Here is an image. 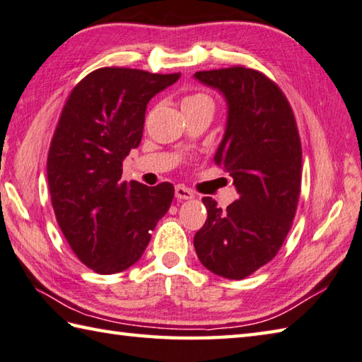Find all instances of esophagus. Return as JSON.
Wrapping results in <instances>:
<instances>
[{
  "label": "esophagus",
  "instance_id": "obj_1",
  "mask_svg": "<svg viewBox=\"0 0 362 362\" xmlns=\"http://www.w3.org/2000/svg\"><path fill=\"white\" fill-rule=\"evenodd\" d=\"M175 197L178 200H189V199H194V192L186 186H176L175 187Z\"/></svg>",
  "mask_w": 362,
  "mask_h": 362
}]
</instances>
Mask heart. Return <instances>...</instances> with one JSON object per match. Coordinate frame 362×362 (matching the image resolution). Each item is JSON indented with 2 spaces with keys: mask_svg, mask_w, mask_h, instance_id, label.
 <instances>
[{
  "mask_svg": "<svg viewBox=\"0 0 362 362\" xmlns=\"http://www.w3.org/2000/svg\"><path fill=\"white\" fill-rule=\"evenodd\" d=\"M203 102H211L213 104V100H211L209 96H206V94L203 93H195V94H189V96H186L182 99V107L186 105H195V104H203Z\"/></svg>",
  "mask_w": 362,
  "mask_h": 362,
  "instance_id": "1",
  "label": "heart"
}]
</instances>
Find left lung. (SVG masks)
<instances>
[{
    "mask_svg": "<svg viewBox=\"0 0 362 362\" xmlns=\"http://www.w3.org/2000/svg\"><path fill=\"white\" fill-rule=\"evenodd\" d=\"M195 78L227 99V129L214 160L227 168L240 199L222 211L204 197L208 219L194 245L204 268L240 281L277 255L291 228L301 192V139L288 99L260 71L231 66L199 71Z\"/></svg>",
    "mask_w": 362,
    "mask_h": 362,
    "instance_id": "8db88e82",
    "label": "left lung"
}]
</instances>
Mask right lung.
Returning <instances> with one entry per match:
<instances>
[{"label": "right lung", "mask_w": 362, "mask_h": 362, "mask_svg": "<svg viewBox=\"0 0 362 362\" xmlns=\"http://www.w3.org/2000/svg\"><path fill=\"white\" fill-rule=\"evenodd\" d=\"M176 74L100 67L74 86L61 110L47 158L57 222L78 260L115 274L143 255L175 187L121 181L122 160L141 141L149 99Z\"/></svg>", "instance_id": "add662e5"}]
</instances>
